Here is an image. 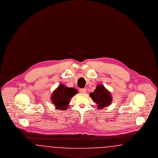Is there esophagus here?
Returning <instances> with one entry per match:
<instances>
[{"mask_svg": "<svg viewBox=\"0 0 158 158\" xmlns=\"http://www.w3.org/2000/svg\"><path fill=\"white\" fill-rule=\"evenodd\" d=\"M79 92L81 93V94H85L86 92V89L85 88H81L79 89Z\"/></svg>", "mask_w": 158, "mask_h": 158, "instance_id": "34e87169", "label": "esophagus"}]
</instances>
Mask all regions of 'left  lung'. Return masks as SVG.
Here are the masks:
<instances>
[{
  "instance_id": "8db88e82",
  "label": "left lung",
  "mask_w": 158,
  "mask_h": 158,
  "mask_svg": "<svg viewBox=\"0 0 158 158\" xmlns=\"http://www.w3.org/2000/svg\"><path fill=\"white\" fill-rule=\"evenodd\" d=\"M89 95L93 101L98 105L99 110L108 106L113 100L111 93L102 85H98L94 92L90 93Z\"/></svg>"
}]
</instances>
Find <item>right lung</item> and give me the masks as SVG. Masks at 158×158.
Instances as JSON below:
<instances>
[{
	"label": "right lung",
	"mask_w": 158,
	"mask_h": 158,
	"mask_svg": "<svg viewBox=\"0 0 158 158\" xmlns=\"http://www.w3.org/2000/svg\"><path fill=\"white\" fill-rule=\"evenodd\" d=\"M77 93V90L73 88H68L60 84L53 92L51 97L53 104L57 110H66L69 106L70 99Z\"/></svg>",
	"instance_id": "obj_1"
}]
</instances>
